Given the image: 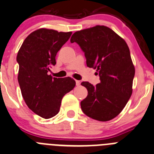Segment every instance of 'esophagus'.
<instances>
[{"instance_id":"esophagus-1","label":"esophagus","mask_w":154,"mask_h":154,"mask_svg":"<svg viewBox=\"0 0 154 154\" xmlns=\"http://www.w3.org/2000/svg\"><path fill=\"white\" fill-rule=\"evenodd\" d=\"M75 83H76V85L79 86L80 84H81V82L79 81V80H75Z\"/></svg>"}]
</instances>
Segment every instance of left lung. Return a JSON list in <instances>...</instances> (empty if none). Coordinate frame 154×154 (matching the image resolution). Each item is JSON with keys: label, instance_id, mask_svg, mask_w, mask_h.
I'll use <instances>...</instances> for the list:
<instances>
[{"label": "left lung", "instance_id": "obj_1", "mask_svg": "<svg viewBox=\"0 0 154 154\" xmlns=\"http://www.w3.org/2000/svg\"><path fill=\"white\" fill-rule=\"evenodd\" d=\"M85 52L87 66L96 69L100 82L93 86L82 82L88 96L81 102L90 118L106 122L116 117L132 94L135 69L129 48L122 38L104 26H95L75 32L70 39Z\"/></svg>", "mask_w": 154, "mask_h": 154}]
</instances>
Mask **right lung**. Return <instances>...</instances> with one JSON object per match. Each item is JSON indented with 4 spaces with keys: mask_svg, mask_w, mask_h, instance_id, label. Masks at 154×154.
Returning a JSON list of instances; mask_svg holds the SVG:
<instances>
[{
    "mask_svg": "<svg viewBox=\"0 0 154 154\" xmlns=\"http://www.w3.org/2000/svg\"><path fill=\"white\" fill-rule=\"evenodd\" d=\"M71 35L72 32L37 29L27 36L17 54L18 82L23 97L29 109L42 118L56 116L63 96L75 86L70 77L53 78L48 73Z\"/></svg>",
    "mask_w": 154,
    "mask_h": 154,
    "instance_id": "obj_1",
    "label": "right lung"
}]
</instances>
